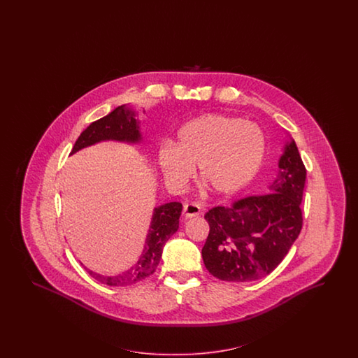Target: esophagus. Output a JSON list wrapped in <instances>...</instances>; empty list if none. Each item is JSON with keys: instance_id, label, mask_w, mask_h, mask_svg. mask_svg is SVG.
Segmentation results:
<instances>
[{"instance_id": "1", "label": "esophagus", "mask_w": 358, "mask_h": 358, "mask_svg": "<svg viewBox=\"0 0 358 358\" xmlns=\"http://www.w3.org/2000/svg\"><path fill=\"white\" fill-rule=\"evenodd\" d=\"M201 213H202L201 206L198 203H195V202H192V203H186L185 205L182 215L187 219V217H198V215H201Z\"/></svg>"}]
</instances>
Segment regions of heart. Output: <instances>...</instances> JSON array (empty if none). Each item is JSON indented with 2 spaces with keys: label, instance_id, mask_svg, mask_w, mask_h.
<instances>
[{
  "label": "heart",
  "instance_id": "b5f03b06",
  "mask_svg": "<svg viewBox=\"0 0 358 358\" xmlns=\"http://www.w3.org/2000/svg\"><path fill=\"white\" fill-rule=\"evenodd\" d=\"M266 141L252 122L223 114L189 120L177 132L176 147L163 145L157 163L166 184L182 189L196 165L198 178L217 195L236 194L260 171Z\"/></svg>",
  "mask_w": 358,
  "mask_h": 358
}]
</instances>
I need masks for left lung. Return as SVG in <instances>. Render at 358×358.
I'll return each mask as SVG.
<instances>
[{
  "instance_id": "left-lung-1",
  "label": "left lung",
  "mask_w": 358,
  "mask_h": 358,
  "mask_svg": "<svg viewBox=\"0 0 358 358\" xmlns=\"http://www.w3.org/2000/svg\"><path fill=\"white\" fill-rule=\"evenodd\" d=\"M265 194L208 210L210 232L202 248L207 271L222 281L250 282L271 274L301 234L306 168L292 139Z\"/></svg>"
}]
</instances>
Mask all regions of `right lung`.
<instances>
[{
  "label": "right lung",
  "mask_w": 358,
  "mask_h": 358,
  "mask_svg": "<svg viewBox=\"0 0 358 358\" xmlns=\"http://www.w3.org/2000/svg\"><path fill=\"white\" fill-rule=\"evenodd\" d=\"M102 141L139 143L141 135L138 120H135V113L126 106H120L106 117L90 123L78 136L71 153ZM182 205L180 202H169L153 210L151 226L147 234L143 253L138 262L129 271L114 277H105L85 268L87 273L94 280L106 283L108 286H127L147 278L156 271L165 243L178 229Z\"/></svg>",
  "instance_id": "right-lung-1"
}]
</instances>
